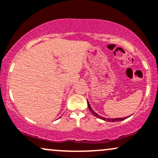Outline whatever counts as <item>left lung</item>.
Wrapping results in <instances>:
<instances>
[{"label":"left lung","instance_id":"1","mask_svg":"<svg viewBox=\"0 0 158 158\" xmlns=\"http://www.w3.org/2000/svg\"><path fill=\"white\" fill-rule=\"evenodd\" d=\"M88 109H89V110L91 112V113H92L93 115L95 116V117L98 118L102 119V120L107 121H111V122H115V121H123V120H124V119L127 118V117H126V118H106L102 117V116L99 115L98 114H97L96 112H95L94 111L92 110V108H91V106H90L89 103H88ZM127 117H128V116H127Z\"/></svg>","mask_w":158,"mask_h":158}]
</instances>
